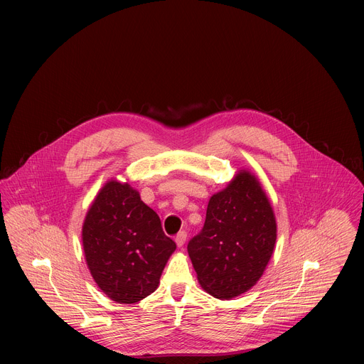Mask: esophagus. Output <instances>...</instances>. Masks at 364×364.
<instances>
[{
    "label": "esophagus",
    "mask_w": 364,
    "mask_h": 364,
    "mask_svg": "<svg viewBox=\"0 0 364 364\" xmlns=\"http://www.w3.org/2000/svg\"><path fill=\"white\" fill-rule=\"evenodd\" d=\"M186 240H187V232L181 230V232L176 236V243H177L178 247H181V246L186 243Z\"/></svg>",
    "instance_id": "obj_1"
}]
</instances>
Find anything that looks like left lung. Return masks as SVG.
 Returning a JSON list of instances; mask_svg holds the SVG:
<instances>
[{"instance_id": "8db88e82", "label": "left lung", "mask_w": 364, "mask_h": 364, "mask_svg": "<svg viewBox=\"0 0 364 364\" xmlns=\"http://www.w3.org/2000/svg\"><path fill=\"white\" fill-rule=\"evenodd\" d=\"M275 240L269 200L257 180L242 171L210 198L204 226L190 239L187 250L201 288L230 299L262 277Z\"/></svg>"}]
</instances>
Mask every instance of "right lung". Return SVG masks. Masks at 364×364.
<instances>
[{"label":"right lung","instance_id":"add662e5","mask_svg":"<svg viewBox=\"0 0 364 364\" xmlns=\"http://www.w3.org/2000/svg\"><path fill=\"white\" fill-rule=\"evenodd\" d=\"M83 250L89 271L112 301L134 304L157 289L176 242L159 215L128 184L109 181L86 215Z\"/></svg>","mask_w":364,"mask_h":364}]
</instances>
